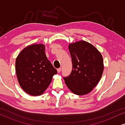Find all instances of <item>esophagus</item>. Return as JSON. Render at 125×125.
<instances>
[{"instance_id": "1", "label": "esophagus", "mask_w": 125, "mask_h": 125, "mask_svg": "<svg viewBox=\"0 0 125 125\" xmlns=\"http://www.w3.org/2000/svg\"><path fill=\"white\" fill-rule=\"evenodd\" d=\"M57 72L58 73H60L61 72V68H58V69H57Z\"/></svg>"}]
</instances>
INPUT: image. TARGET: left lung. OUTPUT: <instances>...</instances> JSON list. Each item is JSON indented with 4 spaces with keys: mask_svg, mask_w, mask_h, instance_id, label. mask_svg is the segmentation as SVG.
Segmentation results:
<instances>
[{
    "mask_svg": "<svg viewBox=\"0 0 125 125\" xmlns=\"http://www.w3.org/2000/svg\"><path fill=\"white\" fill-rule=\"evenodd\" d=\"M72 61V70L64 77L65 83L75 94L90 93L96 86L104 71L103 58L96 48L85 41L69 45Z\"/></svg>",
    "mask_w": 125,
    "mask_h": 125,
    "instance_id": "1",
    "label": "left lung"
}]
</instances>
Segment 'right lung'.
<instances>
[{
    "label": "right lung",
    "instance_id": "right-lung-1",
    "mask_svg": "<svg viewBox=\"0 0 125 125\" xmlns=\"http://www.w3.org/2000/svg\"><path fill=\"white\" fill-rule=\"evenodd\" d=\"M15 69L20 86L32 95H40L57 72L48 60L44 44H32L22 50L16 59Z\"/></svg>",
    "mask_w": 125,
    "mask_h": 125
}]
</instances>
